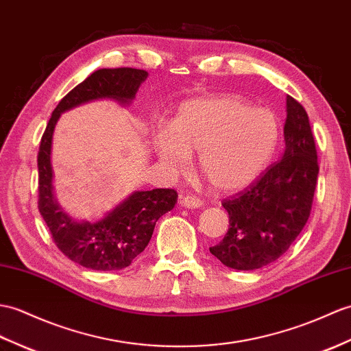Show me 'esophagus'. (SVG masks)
<instances>
[{"mask_svg":"<svg viewBox=\"0 0 351 351\" xmlns=\"http://www.w3.org/2000/svg\"><path fill=\"white\" fill-rule=\"evenodd\" d=\"M203 205V202L197 197V195H185V197L181 199V206L184 208H200Z\"/></svg>","mask_w":351,"mask_h":351,"instance_id":"34e87169","label":"esophagus"}]
</instances>
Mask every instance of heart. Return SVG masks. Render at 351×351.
<instances>
[{
    "label": "heart",
    "mask_w": 351,
    "mask_h": 351,
    "mask_svg": "<svg viewBox=\"0 0 351 351\" xmlns=\"http://www.w3.org/2000/svg\"><path fill=\"white\" fill-rule=\"evenodd\" d=\"M280 118L238 95H215L182 103L172 127H160L152 146L170 173H184L190 154H199L202 176L217 191L233 193L265 172L278 148Z\"/></svg>",
    "instance_id": "heart-1"
}]
</instances>
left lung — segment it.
Here are the masks:
<instances>
[{
	"label": "left lung",
	"instance_id": "1",
	"mask_svg": "<svg viewBox=\"0 0 351 351\" xmlns=\"http://www.w3.org/2000/svg\"><path fill=\"white\" fill-rule=\"evenodd\" d=\"M284 142L286 149L278 162L245 191L223 202L229 230L209 251L227 267L254 271L275 262L308 221L319 162L308 113L290 95Z\"/></svg>",
	"mask_w": 351,
	"mask_h": 351
}]
</instances>
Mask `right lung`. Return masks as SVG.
<instances>
[{
  "label": "right lung",
  "mask_w": 351,
  "mask_h": 351,
  "mask_svg": "<svg viewBox=\"0 0 351 351\" xmlns=\"http://www.w3.org/2000/svg\"><path fill=\"white\" fill-rule=\"evenodd\" d=\"M148 71L138 69H100L58 103L45 130L37 157L38 209L53 242L71 262L93 271H118L132 265L148 245L158 218L172 210L178 193L170 189L134 191L99 221H77L56 200L51 161L53 132L61 113L94 100L130 104Z\"/></svg>",
  "instance_id": "add662e5"
}]
</instances>
